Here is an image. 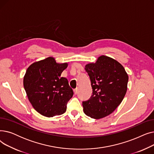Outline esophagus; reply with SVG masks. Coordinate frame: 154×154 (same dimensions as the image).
I'll use <instances>...</instances> for the list:
<instances>
[{
  "label": "esophagus",
  "instance_id": "1",
  "mask_svg": "<svg viewBox=\"0 0 154 154\" xmlns=\"http://www.w3.org/2000/svg\"><path fill=\"white\" fill-rule=\"evenodd\" d=\"M74 94H77L78 93V88H75V89L74 90Z\"/></svg>",
  "mask_w": 154,
  "mask_h": 154
}]
</instances>
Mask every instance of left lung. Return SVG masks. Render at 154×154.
<instances>
[{
    "label": "left lung",
    "instance_id": "1",
    "mask_svg": "<svg viewBox=\"0 0 154 154\" xmlns=\"http://www.w3.org/2000/svg\"><path fill=\"white\" fill-rule=\"evenodd\" d=\"M92 95L82 102L84 112L95 119L106 117L122 102L127 89L128 77L124 67L117 60L102 55L94 63L86 65Z\"/></svg>",
    "mask_w": 154,
    "mask_h": 154
}]
</instances>
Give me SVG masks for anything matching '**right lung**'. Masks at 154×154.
I'll list each match as a JSON object with an SVG mask.
<instances>
[{"mask_svg":"<svg viewBox=\"0 0 154 154\" xmlns=\"http://www.w3.org/2000/svg\"><path fill=\"white\" fill-rule=\"evenodd\" d=\"M67 63H58L53 57L34 62L23 77V87L34 109L41 115L52 117L63 114L74 95L68 80L61 77Z\"/></svg>","mask_w":154,"mask_h":154,"instance_id":"add662e5","label":"right lung"}]
</instances>
